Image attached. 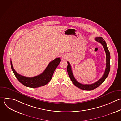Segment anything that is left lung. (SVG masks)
Listing matches in <instances>:
<instances>
[{"instance_id":"8db88e82","label":"left lung","mask_w":121,"mask_h":121,"mask_svg":"<svg viewBox=\"0 0 121 121\" xmlns=\"http://www.w3.org/2000/svg\"><path fill=\"white\" fill-rule=\"evenodd\" d=\"M95 40L99 43H100L103 46L104 49V51L106 53V68L105 69V71L104 72V74L102 77L99 79L96 82L92 84H82L78 82L75 78L74 77V75L72 73V69H71V65L69 63V62H68V66H67V71L68 75L72 81V83L73 84L76 86L77 87H78L79 88H80L83 90H93L97 87H98L101 84H102L104 81L105 80V79L107 77L110 69V54L109 51L108 50V49L107 48L106 42L105 41H104V39L101 37H97L95 38Z\"/></svg>"}]
</instances>
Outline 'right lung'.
Returning <instances> with one entry per match:
<instances>
[{
	"label": "right lung",
	"instance_id": "right-lung-1",
	"mask_svg": "<svg viewBox=\"0 0 121 121\" xmlns=\"http://www.w3.org/2000/svg\"><path fill=\"white\" fill-rule=\"evenodd\" d=\"M60 61V58H56L49 63L46 69L42 74L34 77H26L18 74L13 68L11 60L10 63L13 72L21 83L27 87L36 88L44 86L50 82L55 69Z\"/></svg>",
	"mask_w": 121,
	"mask_h": 121
}]
</instances>
